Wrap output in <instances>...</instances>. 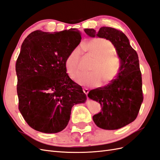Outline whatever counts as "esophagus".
<instances>
[{
  "label": "esophagus",
  "mask_w": 160,
  "mask_h": 160,
  "mask_svg": "<svg viewBox=\"0 0 160 160\" xmlns=\"http://www.w3.org/2000/svg\"><path fill=\"white\" fill-rule=\"evenodd\" d=\"M83 91H84V92L86 94V95H88V88H84V89H83Z\"/></svg>",
  "instance_id": "1"
}]
</instances>
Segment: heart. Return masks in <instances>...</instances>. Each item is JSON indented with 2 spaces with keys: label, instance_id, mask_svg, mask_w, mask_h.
<instances>
[{
  "label": "heart",
  "instance_id": "1",
  "mask_svg": "<svg viewBox=\"0 0 160 160\" xmlns=\"http://www.w3.org/2000/svg\"><path fill=\"white\" fill-rule=\"evenodd\" d=\"M82 51L95 60L91 73L80 74L79 61L80 51L78 48L72 50L65 61V67L68 76L76 83L86 87H97L102 85H110L119 76L122 69V60L116 51L113 44L108 40L95 38L82 45Z\"/></svg>",
  "mask_w": 160,
  "mask_h": 160
}]
</instances>
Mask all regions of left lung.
Returning <instances> with one entry per match:
<instances>
[{"label":"left lung","instance_id":"1","mask_svg":"<svg viewBox=\"0 0 160 160\" xmlns=\"http://www.w3.org/2000/svg\"><path fill=\"white\" fill-rule=\"evenodd\" d=\"M84 32L91 37L97 36L111 41L121 58L122 69L117 80L88 94L90 99L101 105V112L92 117L95 124L105 130L121 128L136 119L143 101L137 52L121 30L102 27L98 32L94 29H84Z\"/></svg>","mask_w":160,"mask_h":160}]
</instances>
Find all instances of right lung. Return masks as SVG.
<instances>
[{
	"mask_svg": "<svg viewBox=\"0 0 160 160\" xmlns=\"http://www.w3.org/2000/svg\"><path fill=\"white\" fill-rule=\"evenodd\" d=\"M76 28L59 32H32L24 40L15 70L19 110L31 128L57 133L68 124L71 110L84 103L82 88L66 73L65 61L80 42Z\"/></svg>",
	"mask_w": 160,
	"mask_h": 160,
	"instance_id": "add662e5",
	"label": "right lung"
}]
</instances>
